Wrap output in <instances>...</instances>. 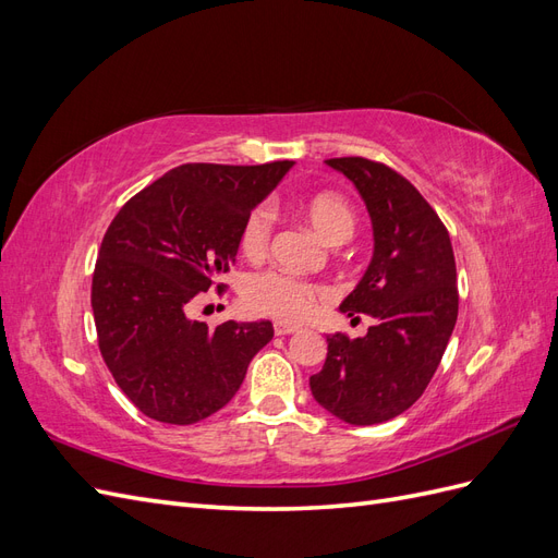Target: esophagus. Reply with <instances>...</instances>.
<instances>
[{
  "mask_svg": "<svg viewBox=\"0 0 558 558\" xmlns=\"http://www.w3.org/2000/svg\"><path fill=\"white\" fill-rule=\"evenodd\" d=\"M275 332L277 335H293V332H298V328L289 326V324H281V320H279V324H275Z\"/></svg>",
  "mask_w": 558,
  "mask_h": 558,
  "instance_id": "esophagus-1",
  "label": "esophagus"
}]
</instances>
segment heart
<instances>
[{"mask_svg":"<svg viewBox=\"0 0 558 558\" xmlns=\"http://www.w3.org/2000/svg\"><path fill=\"white\" fill-rule=\"evenodd\" d=\"M305 221L328 244H344L356 230V216L349 202L335 193H318L300 205ZM275 216L267 207L253 209L240 232V246L248 258H260L269 246ZM326 291L316 283L295 279L283 272H263L246 279L242 289L244 305L263 316H272L283 324H300L314 314Z\"/></svg>","mask_w":558,"mask_h":558,"instance_id":"heart-1","label":"heart"}]
</instances>
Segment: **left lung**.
Returning <instances> with one entry per match:
<instances>
[{
    "mask_svg": "<svg viewBox=\"0 0 558 558\" xmlns=\"http://www.w3.org/2000/svg\"><path fill=\"white\" fill-rule=\"evenodd\" d=\"M326 165L356 185L375 238L373 260L340 312L369 314L375 326L356 340L328 335L324 369L310 388L351 426L384 424L426 391L449 344L459 316L453 248L440 216L391 167L367 158Z\"/></svg>",
    "mask_w": 558,
    "mask_h": 558,
    "instance_id": "obj_1",
    "label": "left lung"
}]
</instances>
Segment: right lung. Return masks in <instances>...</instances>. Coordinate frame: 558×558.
Returning a JSON list of instances; mask_svg holds the SVG:
<instances>
[{"label": "right lung", "mask_w": 558, "mask_h": 558, "mask_svg": "<svg viewBox=\"0 0 558 558\" xmlns=\"http://www.w3.org/2000/svg\"><path fill=\"white\" fill-rule=\"evenodd\" d=\"M291 167L293 160L189 162L116 214L99 246L90 302L102 359L146 416L191 426L226 408L251 359L272 340L269 320L209 328L189 310L228 272L246 216Z\"/></svg>", "instance_id": "1"}]
</instances>
